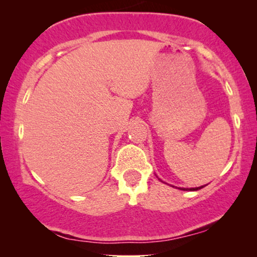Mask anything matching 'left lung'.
I'll use <instances>...</instances> for the list:
<instances>
[{"label": "left lung", "instance_id": "8db88e82", "mask_svg": "<svg viewBox=\"0 0 257 257\" xmlns=\"http://www.w3.org/2000/svg\"><path fill=\"white\" fill-rule=\"evenodd\" d=\"M205 186H200V187H195V188H181L180 187L179 189H181V191H198V189H201V188L205 187Z\"/></svg>", "mask_w": 257, "mask_h": 257}]
</instances>
